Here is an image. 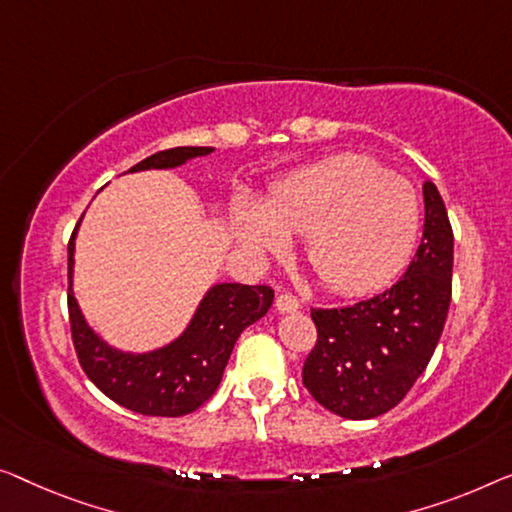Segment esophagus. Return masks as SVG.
<instances>
[{"instance_id": "obj_1", "label": "esophagus", "mask_w": 512, "mask_h": 512, "mask_svg": "<svg viewBox=\"0 0 512 512\" xmlns=\"http://www.w3.org/2000/svg\"><path fill=\"white\" fill-rule=\"evenodd\" d=\"M299 308H301V305L292 294H280L276 299V310L282 312V315H287V312H296Z\"/></svg>"}]
</instances>
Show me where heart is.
I'll return each mask as SVG.
<instances>
[{
	"label": "heart",
	"mask_w": 512,
	"mask_h": 512,
	"mask_svg": "<svg viewBox=\"0 0 512 512\" xmlns=\"http://www.w3.org/2000/svg\"><path fill=\"white\" fill-rule=\"evenodd\" d=\"M421 204L411 183L361 154H338L289 174L262 209L239 202L234 239L253 255H273L287 234L305 236V259L326 287L363 294L395 276L414 248Z\"/></svg>",
	"instance_id": "b5f03b06"
}]
</instances>
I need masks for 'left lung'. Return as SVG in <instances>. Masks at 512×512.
<instances>
[{"label":"left lung","mask_w":512,"mask_h":512,"mask_svg":"<svg viewBox=\"0 0 512 512\" xmlns=\"http://www.w3.org/2000/svg\"><path fill=\"white\" fill-rule=\"evenodd\" d=\"M423 239L391 289L347 308L312 310L317 345L303 386L324 409L365 421L391 411L423 375L451 305L453 230L437 186L425 181Z\"/></svg>","instance_id":"8db88e82"}]
</instances>
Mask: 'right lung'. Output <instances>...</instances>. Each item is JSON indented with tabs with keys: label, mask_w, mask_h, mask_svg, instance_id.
<instances>
[{
	"label": "right lung",
	"mask_w": 512,
	"mask_h": 512,
	"mask_svg": "<svg viewBox=\"0 0 512 512\" xmlns=\"http://www.w3.org/2000/svg\"><path fill=\"white\" fill-rule=\"evenodd\" d=\"M213 147H174L140 160L128 172L174 170L209 156ZM82 220V218H80ZM75 225L68 241V317L73 345L85 375L121 407L144 416H186L202 407L223 379L225 365L243 329L269 312L273 289L266 285L216 282L179 338L149 352H124L105 342L82 315L73 294Z\"/></svg>",
	"instance_id": "add662e5"
}]
</instances>
